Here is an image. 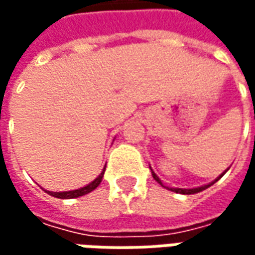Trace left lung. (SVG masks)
I'll return each mask as SVG.
<instances>
[{
    "mask_svg": "<svg viewBox=\"0 0 255 255\" xmlns=\"http://www.w3.org/2000/svg\"><path fill=\"white\" fill-rule=\"evenodd\" d=\"M150 169H151V168H150ZM228 169H230V168H228ZM228 169H227V171H228ZM225 171V172H227ZM225 172H223V173H221V175H220L219 177H216V179H214L213 182L212 183H209V184H205V186H201V187H195V188H176V187H166L165 184H164V183L161 182V179L158 176H157V175H155L154 173V171H153V169H151V175H153V177H154V180L157 183H158V184H161V186H162V187H165V188H168V190H171V191H173V192H177V194H184V195H190V194H197V192H201V191H203V190H206V188L208 187H210V186H212V184H214V183L217 182V180H219L220 177H223V175H224Z\"/></svg>",
    "mask_w": 255,
    "mask_h": 255,
    "instance_id": "obj_1",
    "label": "left lung"
}]
</instances>
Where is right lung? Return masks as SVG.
<instances>
[{"label": "right lung", "instance_id": "obj_1", "mask_svg": "<svg viewBox=\"0 0 255 255\" xmlns=\"http://www.w3.org/2000/svg\"><path fill=\"white\" fill-rule=\"evenodd\" d=\"M104 173H105V168L102 169L98 176L95 177L94 180L91 183H89L87 186H84V187H80L78 190H71V191H61V192H54V191H45L49 194V195H52L54 198H60V199H72V198H79L82 197V195H86V194H89L93 190L98 187L102 182V177H104Z\"/></svg>", "mask_w": 255, "mask_h": 255}]
</instances>
